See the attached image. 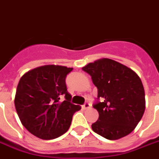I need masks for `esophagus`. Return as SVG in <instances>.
<instances>
[{
  "mask_svg": "<svg viewBox=\"0 0 159 159\" xmlns=\"http://www.w3.org/2000/svg\"><path fill=\"white\" fill-rule=\"evenodd\" d=\"M91 103H89V102H86V103H85L83 105H82V109H89V108H91Z\"/></svg>",
  "mask_w": 159,
  "mask_h": 159,
  "instance_id": "esophagus-1",
  "label": "esophagus"
}]
</instances>
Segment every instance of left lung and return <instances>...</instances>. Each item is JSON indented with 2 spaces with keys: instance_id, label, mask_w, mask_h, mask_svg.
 Instances as JSON below:
<instances>
[{
  "instance_id": "8db88e82",
  "label": "left lung",
  "mask_w": 159,
  "mask_h": 159,
  "mask_svg": "<svg viewBox=\"0 0 159 159\" xmlns=\"http://www.w3.org/2000/svg\"><path fill=\"white\" fill-rule=\"evenodd\" d=\"M82 70L91 76L98 90L93 108L99 118L91 125L93 131L111 140L131 133L145 109L144 86L139 76L109 59L90 63Z\"/></svg>"
}]
</instances>
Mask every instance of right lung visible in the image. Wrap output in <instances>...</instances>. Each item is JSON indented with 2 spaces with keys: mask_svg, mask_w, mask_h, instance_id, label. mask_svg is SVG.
<instances>
[{
  "mask_svg": "<svg viewBox=\"0 0 159 159\" xmlns=\"http://www.w3.org/2000/svg\"><path fill=\"white\" fill-rule=\"evenodd\" d=\"M73 68L45 65L28 71L20 78L15 105L22 124L30 133L43 140L64 134L81 107L71 103L65 79ZM65 98L62 102L61 99Z\"/></svg>",
  "mask_w": 159,
  "mask_h": 159,
  "instance_id": "add662e5",
  "label": "right lung"
}]
</instances>
